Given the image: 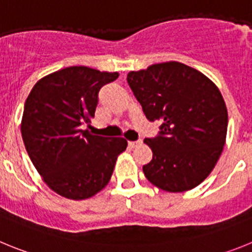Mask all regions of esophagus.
<instances>
[{"label": "esophagus", "mask_w": 252, "mask_h": 252, "mask_svg": "<svg viewBox=\"0 0 252 252\" xmlns=\"http://www.w3.org/2000/svg\"><path fill=\"white\" fill-rule=\"evenodd\" d=\"M141 140H136V141H128V146H130V148H136V146H139V145H141Z\"/></svg>", "instance_id": "esophagus-1"}]
</instances>
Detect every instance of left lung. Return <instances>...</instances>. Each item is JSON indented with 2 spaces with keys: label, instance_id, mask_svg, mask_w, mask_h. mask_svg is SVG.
Returning a JSON list of instances; mask_svg holds the SVG:
<instances>
[{
  "label": "left lung",
  "instance_id": "1",
  "mask_svg": "<svg viewBox=\"0 0 252 252\" xmlns=\"http://www.w3.org/2000/svg\"><path fill=\"white\" fill-rule=\"evenodd\" d=\"M127 83L149 121H161L155 137L144 140L153 160L142 166L151 184L186 192L213 170L226 141V103L216 84L178 62L130 72Z\"/></svg>",
  "mask_w": 252,
  "mask_h": 252
}]
</instances>
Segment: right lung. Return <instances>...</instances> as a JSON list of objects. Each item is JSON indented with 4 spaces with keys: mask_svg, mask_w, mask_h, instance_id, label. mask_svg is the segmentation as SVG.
I'll use <instances>...</instances> for the list:
<instances>
[{
    "mask_svg": "<svg viewBox=\"0 0 252 252\" xmlns=\"http://www.w3.org/2000/svg\"><path fill=\"white\" fill-rule=\"evenodd\" d=\"M119 73L69 66L46 75L31 90L24 107L22 140L44 182L69 199H86L108 184L124 137L82 130L94 117L102 87Z\"/></svg>",
    "mask_w": 252,
    "mask_h": 252,
    "instance_id": "add662e5",
    "label": "right lung"
}]
</instances>
